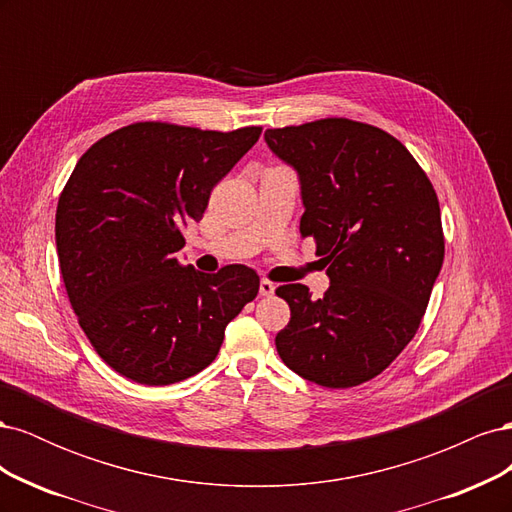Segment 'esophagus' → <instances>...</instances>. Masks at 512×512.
<instances>
[{"mask_svg":"<svg viewBox=\"0 0 512 512\" xmlns=\"http://www.w3.org/2000/svg\"><path fill=\"white\" fill-rule=\"evenodd\" d=\"M273 292H275V284L273 282L260 280V294H262V297H271Z\"/></svg>","mask_w":512,"mask_h":512,"instance_id":"34e87169","label":"esophagus"}]
</instances>
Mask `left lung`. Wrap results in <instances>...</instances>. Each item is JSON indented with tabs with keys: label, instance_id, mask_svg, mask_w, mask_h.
Instances as JSON below:
<instances>
[{
	"label": "left lung",
	"instance_id": "8db88e82",
	"mask_svg": "<svg viewBox=\"0 0 512 512\" xmlns=\"http://www.w3.org/2000/svg\"><path fill=\"white\" fill-rule=\"evenodd\" d=\"M265 141L297 170L305 213L331 286L275 290L290 322L277 354L301 378L350 389L389 367L416 335L442 269L436 190L395 136L344 117L273 128Z\"/></svg>",
	"mask_w": 512,
	"mask_h": 512
}]
</instances>
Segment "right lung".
Segmentation results:
<instances>
[{
    "instance_id": "obj_1",
    "label": "right lung",
    "mask_w": 512,
    "mask_h": 512,
    "mask_svg": "<svg viewBox=\"0 0 512 512\" xmlns=\"http://www.w3.org/2000/svg\"><path fill=\"white\" fill-rule=\"evenodd\" d=\"M262 128L198 130L162 121L119 128L76 162L55 241L74 314L91 346L138 384H175L213 363L226 324L256 299L254 269L183 267L181 228Z\"/></svg>"
}]
</instances>
